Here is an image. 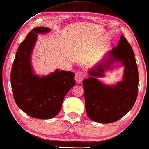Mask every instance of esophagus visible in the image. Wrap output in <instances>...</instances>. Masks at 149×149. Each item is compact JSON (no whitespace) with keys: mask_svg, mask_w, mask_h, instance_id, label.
Returning <instances> with one entry per match:
<instances>
[{"mask_svg":"<svg viewBox=\"0 0 149 149\" xmlns=\"http://www.w3.org/2000/svg\"><path fill=\"white\" fill-rule=\"evenodd\" d=\"M84 78V74L82 72H77L75 74V81L77 83H81L83 79Z\"/></svg>","mask_w":149,"mask_h":149,"instance_id":"esophagus-1","label":"esophagus"}]
</instances>
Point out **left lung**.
<instances>
[{
  "label": "left lung",
  "instance_id": "left-lung-1",
  "mask_svg": "<svg viewBox=\"0 0 149 149\" xmlns=\"http://www.w3.org/2000/svg\"><path fill=\"white\" fill-rule=\"evenodd\" d=\"M116 63L124 66L123 80L115 85H105L97 79L113 69ZM90 77L83 81L85 110L93 121L113 123L132 109L138 91V70L131 45L123 36L119 44L107 54V58L88 70Z\"/></svg>",
  "mask_w": 149,
  "mask_h": 149
}]
</instances>
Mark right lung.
<instances>
[{
  "instance_id": "obj_1",
  "label": "right lung",
  "mask_w": 149,
  "mask_h": 149,
  "mask_svg": "<svg viewBox=\"0 0 149 149\" xmlns=\"http://www.w3.org/2000/svg\"><path fill=\"white\" fill-rule=\"evenodd\" d=\"M51 31L49 28H34L18 47L11 72V83L16 104L30 117L52 119L60 113L65 95L74 86V74L57 69L40 77L32 66L31 57L38 34Z\"/></svg>"
}]
</instances>
